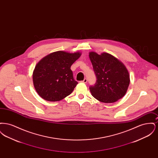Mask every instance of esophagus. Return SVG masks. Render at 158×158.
I'll return each mask as SVG.
<instances>
[{"label": "esophagus", "instance_id": "obj_1", "mask_svg": "<svg viewBox=\"0 0 158 158\" xmlns=\"http://www.w3.org/2000/svg\"><path fill=\"white\" fill-rule=\"evenodd\" d=\"M82 82L83 83H86L88 82V79L85 78V79H83V81H82Z\"/></svg>", "mask_w": 158, "mask_h": 158}]
</instances>
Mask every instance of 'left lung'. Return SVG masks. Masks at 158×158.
Returning <instances> with one entry per match:
<instances>
[{
	"label": "left lung",
	"mask_w": 158,
	"mask_h": 158,
	"mask_svg": "<svg viewBox=\"0 0 158 158\" xmlns=\"http://www.w3.org/2000/svg\"><path fill=\"white\" fill-rule=\"evenodd\" d=\"M97 81L90 86L92 95L104 103H113L123 97L130 83L127 68L118 59L107 53H89Z\"/></svg>",
	"instance_id": "8db88e82"
}]
</instances>
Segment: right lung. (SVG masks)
<instances>
[{
  "label": "right lung",
  "mask_w": 158,
  "mask_h": 158,
  "mask_svg": "<svg viewBox=\"0 0 158 158\" xmlns=\"http://www.w3.org/2000/svg\"><path fill=\"white\" fill-rule=\"evenodd\" d=\"M81 53L58 51L46 56L34 70L32 79L38 94L48 101H59L69 95L78 83L70 67Z\"/></svg>",
  "instance_id": "obj_1"
}]
</instances>
